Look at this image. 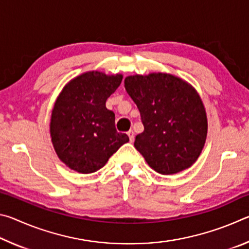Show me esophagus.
<instances>
[{"mask_svg":"<svg viewBox=\"0 0 249 249\" xmlns=\"http://www.w3.org/2000/svg\"><path fill=\"white\" fill-rule=\"evenodd\" d=\"M127 135H128V137H129V141H130V142H134V132H133L132 129L128 130Z\"/></svg>","mask_w":249,"mask_h":249,"instance_id":"obj_1","label":"esophagus"}]
</instances>
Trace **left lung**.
Segmentation results:
<instances>
[{
    "mask_svg": "<svg viewBox=\"0 0 249 249\" xmlns=\"http://www.w3.org/2000/svg\"><path fill=\"white\" fill-rule=\"evenodd\" d=\"M137 105L144 132L134 146L161 175L187 169L199 157L208 133L204 105L183 80L167 73L130 75L124 81Z\"/></svg>",
    "mask_w": 249,
    "mask_h": 249,
    "instance_id": "obj_1",
    "label": "left lung"
}]
</instances>
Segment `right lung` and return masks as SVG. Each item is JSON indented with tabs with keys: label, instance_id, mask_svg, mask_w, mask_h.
I'll use <instances>...</instances> for the list:
<instances>
[{
	"label": "right lung",
	"instance_id": "add662e5",
	"mask_svg": "<svg viewBox=\"0 0 249 249\" xmlns=\"http://www.w3.org/2000/svg\"><path fill=\"white\" fill-rule=\"evenodd\" d=\"M123 79L99 71L79 75L67 84L54 103L50 135L62 162L80 174H92L129 141L117 133L115 114L105 102Z\"/></svg>",
	"mask_w": 249,
	"mask_h": 249
}]
</instances>
